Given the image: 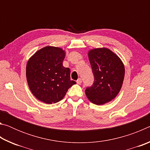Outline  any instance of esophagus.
I'll list each match as a JSON object with an SVG mask.
<instances>
[{
  "label": "esophagus",
  "mask_w": 150,
  "mask_h": 150,
  "mask_svg": "<svg viewBox=\"0 0 150 150\" xmlns=\"http://www.w3.org/2000/svg\"><path fill=\"white\" fill-rule=\"evenodd\" d=\"M81 83H82V79H81V78L78 79L77 81V84H78V85H81Z\"/></svg>",
  "instance_id": "esophagus-1"
}]
</instances>
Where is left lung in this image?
Returning a JSON list of instances; mask_svg holds the SVG:
<instances>
[{
  "mask_svg": "<svg viewBox=\"0 0 150 150\" xmlns=\"http://www.w3.org/2000/svg\"><path fill=\"white\" fill-rule=\"evenodd\" d=\"M88 56L95 77L93 85L85 94L91 103L102 105L114 99L123 84L125 68L115 53L106 47L91 49Z\"/></svg>",
  "mask_w": 150,
  "mask_h": 150,
  "instance_id": "1",
  "label": "left lung"
}]
</instances>
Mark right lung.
<instances>
[{
    "label": "right lung",
    "mask_w": 150,
    "mask_h": 150,
    "mask_svg": "<svg viewBox=\"0 0 150 150\" xmlns=\"http://www.w3.org/2000/svg\"><path fill=\"white\" fill-rule=\"evenodd\" d=\"M65 56L62 48L48 45L37 51L28 61V84L40 101L46 104L59 102L68 89L76 84L71 80L69 68L63 66Z\"/></svg>",
    "instance_id": "add662e5"
}]
</instances>
